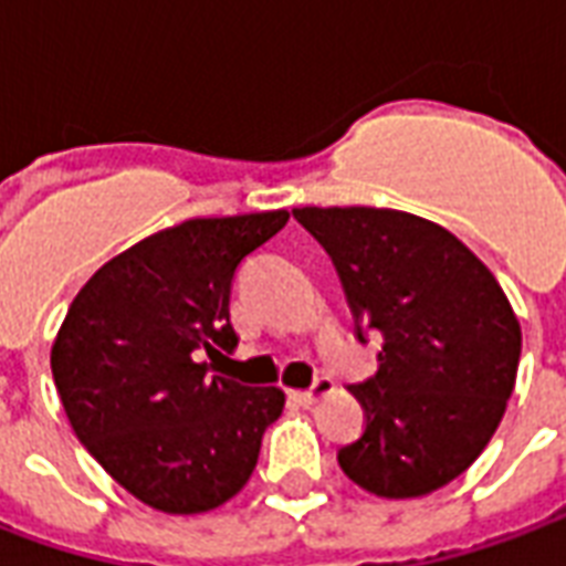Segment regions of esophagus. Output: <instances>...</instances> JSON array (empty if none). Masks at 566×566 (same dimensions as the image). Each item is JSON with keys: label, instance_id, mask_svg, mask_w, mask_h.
<instances>
[{"label": "esophagus", "instance_id": "esophagus-1", "mask_svg": "<svg viewBox=\"0 0 566 566\" xmlns=\"http://www.w3.org/2000/svg\"><path fill=\"white\" fill-rule=\"evenodd\" d=\"M329 389H333V380H329V378H317L315 384H312V387H308V389H296L294 399L303 401V405H312V401H317V399H321V396H326Z\"/></svg>", "mask_w": 566, "mask_h": 566}]
</instances>
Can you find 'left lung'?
Listing matches in <instances>:
<instances>
[{"label":"left lung","instance_id":"obj_1","mask_svg":"<svg viewBox=\"0 0 566 566\" xmlns=\"http://www.w3.org/2000/svg\"><path fill=\"white\" fill-rule=\"evenodd\" d=\"M294 219L336 263L357 338L378 371L354 384L366 429L338 464L378 497H420L468 471L516 387L522 329L485 263L434 221L375 207Z\"/></svg>","mask_w":566,"mask_h":566}]
</instances>
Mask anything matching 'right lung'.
Returning <instances> with one entry per match:
<instances>
[{"instance_id": "obj_1", "label": "right lung", "mask_w": 566, "mask_h": 566, "mask_svg": "<svg viewBox=\"0 0 566 566\" xmlns=\"http://www.w3.org/2000/svg\"><path fill=\"white\" fill-rule=\"evenodd\" d=\"M287 219L272 209L158 230L104 263L62 321L50 368L71 429L153 510L191 516L230 501L282 417V389L209 375L200 354L237 345V266Z\"/></svg>"}]
</instances>
